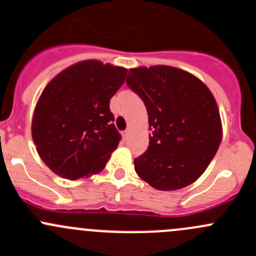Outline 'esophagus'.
Here are the masks:
<instances>
[{
    "label": "esophagus",
    "instance_id": "34e87169",
    "mask_svg": "<svg viewBox=\"0 0 256 256\" xmlns=\"http://www.w3.org/2000/svg\"><path fill=\"white\" fill-rule=\"evenodd\" d=\"M122 136H124V138H125V140H128V130H125L122 132Z\"/></svg>",
    "mask_w": 256,
    "mask_h": 256
}]
</instances>
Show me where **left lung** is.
Returning a JSON list of instances; mask_svg holds the SVG:
<instances>
[{"instance_id":"8db88e82","label":"left lung","mask_w":256,"mask_h":256,"mask_svg":"<svg viewBox=\"0 0 256 256\" xmlns=\"http://www.w3.org/2000/svg\"><path fill=\"white\" fill-rule=\"evenodd\" d=\"M126 84L141 98L151 135L135 171L160 190H174L206 171L222 141L218 106L192 74L167 66L130 69Z\"/></svg>"}]
</instances>
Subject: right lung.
Wrapping results in <instances>:
<instances>
[{"label":"right lung","instance_id":"add662e5","mask_svg":"<svg viewBox=\"0 0 256 256\" xmlns=\"http://www.w3.org/2000/svg\"><path fill=\"white\" fill-rule=\"evenodd\" d=\"M126 73L121 66L85 60L46 86L33 115L32 138L54 174L79 180L104 168L121 140L109 104Z\"/></svg>","mask_w":256,"mask_h":256}]
</instances>
